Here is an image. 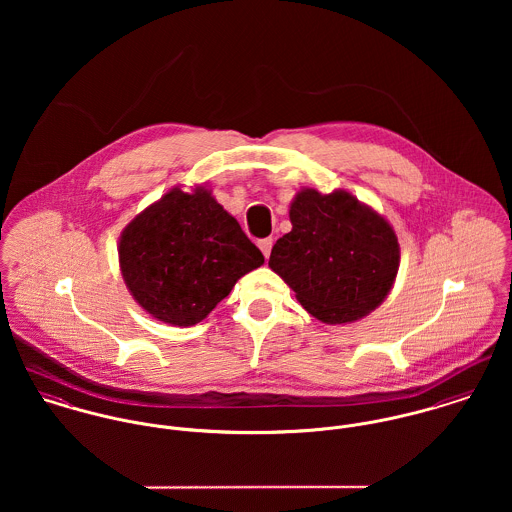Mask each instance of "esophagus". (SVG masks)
<instances>
[{"label":"esophagus","instance_id":"esophagus-1","mask_svg":"<svg viewBox=\"0 0 512 512\" xmlns=\"http://www.w3.org/2000/svg\"><path fill=\"white\" fill-rule=\"evenodd\" d=\"M272 246H274V238H262L260 242H258V248L262 250V254L268 258L270 256V250H272Z\"/></svg>","mask_w":512,"mask_h":512}]
</instances>
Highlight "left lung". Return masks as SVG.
<instances>
[{
	"instance_id": "obj_1",
	"label": "left lung",
	"mask_w": 512,
	"mask_h": 512,
	"mask_svg": "<svg viewBox=\"0 0 512 512\" xmlns=\"http://www.w3.org/2000/svg\"><path fill=\"white\" fill-rule=\"evenodd\" d=\"M292 230L268 266L307 313L327 325L363 319L392 290L400 244L390 222L349 191L301 189L290 205Z\"/></svg>"
}]
</instances>
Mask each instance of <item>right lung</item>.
<instances>
[{
  "instance_id": "obj_1",
  "label": "right lung",
  "mask_w": 512,
  "mask_h": 512,
  "mask_svg": "<svg viewBox=\"0 0 512 512\" xmlns=\"http://www.w3.org/2000/svg\"><path fill=\"white\" fill-rule=\"evenodd\" d=\"M118 258L140 307L175 327L203 321L244 274L264 264L205 187H173L144 209L122 230Z\"/></svg>"
}]
</instances>
